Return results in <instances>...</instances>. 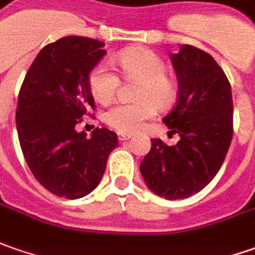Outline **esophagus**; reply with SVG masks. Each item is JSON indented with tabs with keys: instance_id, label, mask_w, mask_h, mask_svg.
I'll use <instances>...</instances> for the list:
<instances>
[{
	"instance_id": "esophagus-1",
	"label": "esophagus",
	"mask_w": 255,
	"mask_h": 255,
	"mask_svg": "<svg viewBox=\"0 0 255 255\" xmlns=\"http://www.w3.org/2000/svg\"><path fill=\"white\" fill-rule=\"evenodd\" d=\"M129 138H132V136L129 135V134H123V132H120L119 134V139L121 142H124V141H128Z\"/></svg>"
}]
</instances>
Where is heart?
I'll use <instances>...</instances> for the list:
<instances>
[{
    "label": "heart",
    "instance_id": "b5f03b06",
    "mask_svg": "<svg viewBox=\"0 0 255 255\" xmlns=\"http://www.w3.org/2000/svg\"><path fill=\"white\" fill-rule=\"evenodd\" d=\"M116 63L128 79L141 82L136 93V104H116L106 113L107 124L120 132L132 134L152 119L155 106L166 109L175 101L176 87L166 77V66L161 57L151 50H126L116 57ZM120 79L107 63H99L89 75V89L96 101L106 104L113 100Z\"/></svg>",
    "mask_w": 255,
    "mask_h": 255
}]
</instances>
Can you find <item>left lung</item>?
Here are the masks:
<instances>
[{
    "instance_id": "left-lung-1",
    "label": "left lung",
    "mask_w": 255,
    "mask_h": 255,
    "mask_svg": "<svg viewBox=\"0 0 255 255\" xmlns=\"http://www.w3.org/2000/svg\"><path fill=\"white\" fill-rule=\"evenodd\" d=\"M171 60L178 100L162 121L179 141L168 146L151 139L139 171L155 195L176 200L200 192L220 169L232 142L233 99L227 77L209 53L182 45Z\"/></svg>"
}]
</instances>
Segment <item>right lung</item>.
<instances>
[{"label":"right lung","instance_id":"1","mask_svg":"<svg viewBox=\"0 0 255 255\" xmlns=\"http://www.w3.org/2000/svg\"><path fill=\"white\" fill-rule=\"evenodd\" d=\"M104 43L66 36L40 50L25 76L16 107L21 149L33 176L53 195H89L106 171L117 134L96 128L92 136L76 131L94 99L89 75L106 55Z\"/></svg>","mask_w":255,"mask_h":255}]
</instances>
